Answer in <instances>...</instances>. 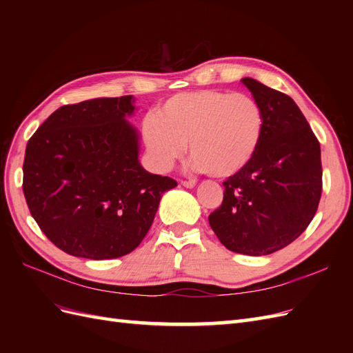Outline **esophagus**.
<instances>
[{"label": "esophagus", "mask_w": 353, "mask_h": 353, "mask_svg": "<svg viewBox=\"0 0 353 353\" xmlns=\"http://www.w3.org/2000/svg\"><path fill=\"white\" fill-rule=\"evenodd\" d=\"M181 184H183L184 187L187 188H193L196 187V181L194 179H190V181H181Z\"/></svg>", "instance_id": "obj_1"}]
</instances>
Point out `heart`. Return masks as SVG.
Listing matches in <instances>:
<instances>
[{
    "instance_id": "obj_1",
    "label": "heart",
    "mask_w": 353,
    "mask_h": 353,
    "mask_svg": "<svg viewBox=\"0 0 353 353\" xmlns=\"http://www.w3.org/2000/svg\"><path fill=\"white\" fill-rule=\"evenodd\" d=\"M263 113L250 95L201 90L176 94L143 122L152 168L168 172L190 145L193 168L212 176L236 175L258 150Z\"/></svg>"
}]
</instances>
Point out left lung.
<instances>
[{"label":"left lung","instance_id":"1","mask_svg":"<svg viewBox=\"0 0 353 353\" xmlns=\"http://www.w3.org/2000/svg\"><path fill=\"white\" fill-rule=\"evenodd\" d=\"M241 82L262 109V140L250 162L223 181L222 205L209 223L228 250L263 256L294 241L314 219L321 147L292 97L252 78Z\"/></svg>","mask_w":353,"mask_h":353}]
</instances>
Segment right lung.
<instances>
[{"label":"right lung","mask_w":353,"mask_h":353,"mask_svg":"<svg viewBox=\"0 0 353 353\" xmlns=\"http://www.w3.org/2000/svg\"><path fill=\"white\" fill-rule=\"evenodd\" d=\"M132 95L57 109L30 137L23 193L41 231L59 249L103 261L131 253L176 181L141 166L140 137L126 121Z\"/></svg>","instance_id":"right-lung-1"}]
</instances>
